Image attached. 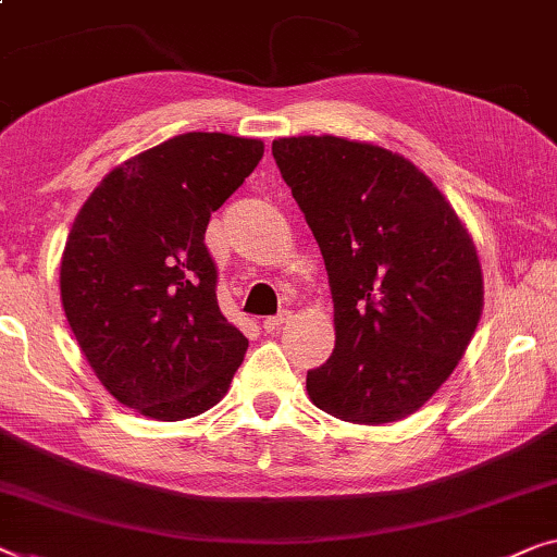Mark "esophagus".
I'll use <instances>...</instances> for the list:
<instances>
[{"instance_id":"obj_1","label":"esophagus","mask_w":557,"mask_h":557,"mask_svg":"<svg viewBox=\"0 0 557 557\" xmlns=\"http://www.w3.org/2000/svg\"><path fill=\"white\" fill-rule=\"evenodd\" d=\"M288 319H292V313H288V311H281V313H276V317H265L263 319V332H278V329L284 326Z\"/></svg>"}]
</instances>
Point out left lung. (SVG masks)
<instances>
[{
	"instance_id": "1",
	"label": "left lung",
	"mask_w": 557,
	"mask_h": 557,
	"mask_svg": "<svg viewBox=\"0 0 557 557\" xmlns=\"http://www.w3.org/2000/svg\"><path fill=\"white\" fill-rule=\"evenodd\" d=\"M271 152L334 298V351L306 374V392L354 424L414 414L478 329L485 292L470 233L399 152L336 135L278 138Z\"/></svg>"
}]
</instances>
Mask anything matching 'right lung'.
Returning <instances> with one entry per match:
<instances>
[{"label": "right lung", "instance_id": "1", "mask_svg": "<svg viewBox=\"0 0 557 557\" xmlns=\"http://www.w3.org/2000/svg\"><path fill=\"white\" fill-rule=\"evenodd\" d=\"M261 158V140L175 135L110 171L79 208L60 265L62 309L120 405L178 422L228 392L248 338L221 313L203 238Z\"/></svg>", "mask_w": 557, "mask_h": 557}]
</instances>
